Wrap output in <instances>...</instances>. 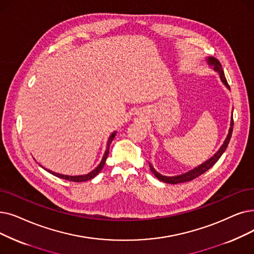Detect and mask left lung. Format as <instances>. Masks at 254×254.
<instances>
[{
  "instance_id": "1",
  "label": "left lung",
  "mask_w": 254,
  "mask_h": 254,
  "mask_svg": "<svg viewBox=\"0 0 254 254\" xmlns=\"http://www.w3.org/2000/svg\"><path fill=\"white\" fill-rule=\"evenodd\" d=\"M206 62L209 66H213V68L215 71H217L220 75V79H221L222 83L225 85L226 88H228V89L230 90L229 88V85L227 84V81H226V78L224 75V71L222 69V65L221 63H220L216 58L214 57H207L206 58ZM233 128H234V120H233V115H231V119H230V127L228 129V134L223 142V144L220 146V148L218 149V151L214 154L213 157L209 158L208 160H206L205 162H203L202 164H200L199 166H197L195 168H193L192 170L186 172V173H183V174H180V175H175V176H166V175H162L161 173H159L156 169H154L152 167V165L148 162L149 164V168H150V171L154 174V176L156 178L164 183H167V184H180V183H186V182H190L196 178H198V176L201 175L202 173H204L205 171H207L209 168H212L214 165L216 164V162L220 159V157L222 156L223 152L225 151L228 143L230 141V138H231V134H233Z\"/></svg>"
}]
</instances>
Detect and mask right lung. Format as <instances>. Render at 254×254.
<instances>
[{
	"mask_svg": "<svg viewBox=\"0 0 254 254\" xmlns=\"http://www.w3.org/2000/svg\"><path fill=\"white\" fill-rule=\"evenodd\" d=\"M116 133L117 131H113V133L110 135L109 139H108V143H107V147H106V151L104 153V157L101 161V163L97 165V167L94 168L92 171H90L89 173L87 174H83V175H64V174H60V173H57V172H53L52 170H48L46 169L48 172L52 173L53 175L57 176V178H60V179H63V180H66V181H69V182H75V183H80V182H87V181H90L92 180L94 176H96L98 173H100V171L103 169V167L105 166V163H106V160H107V157L109 154V147H110V144H111V142L113 141V139L115 138L116 136ZM41 166V165H40ZM42 167V166H41ZM43 168V167H42Z\"/></svg>",
	"mask_w": 254,
	"mask_h": 254,
	"instance_id": "1",
	"label": "right lung"
}]
</instances>
